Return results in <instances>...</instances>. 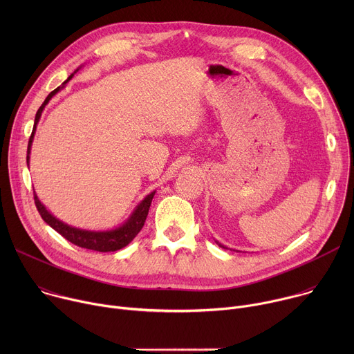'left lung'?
<instances>
[{
	"mask_svg": "<svg viewBox=\"0 0 354 354\" xmlns=\"http://www.w3.org/2000/svg\"><path fill=\"white\" fill-rule=\"evenodd\" d=\"M217 243H218V242H217ZM218 245H220V246H221V248H224V249H227V248H225V246H224V245H221V243H218Z\"/></svg>",
	"mask_w": 354,
	"mask_h": 354,
	"instance_id": "left-lung-1",
	"label": "left lung"
}]
</instances>
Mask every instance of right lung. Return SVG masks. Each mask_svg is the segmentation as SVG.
<instances>
[{"mask_svg": "<svg viewBox=\"0 0 354 354\" xmlns=\"http://www.w3.org/2000/svg\"><path fill=\"white\" fill-rule=\"evenodd\" d=\"M81 67H78L63 84L62 86L56 88L55 91L50 92L47 95V97L44 99V102L41 104V106L39 108L36 116H35V124H33V130H32V134H30V138H29V142H28V154H26V162H28V167H29V160H30V148H32V142H33V137H35V133H36V126L39 123V119L41 116V112L44 109V106L48 104V100L52 99L57 92H60L66 84L74 77V74L80 70ZM35 193V190H33ZM156 194V190L151 192L149 194H147L140 203L134 207L133 213L129 216V218L119 227L113 228V230H106V231H91V230H82V228H77V227H73V225H68L63 221H60L59 218H56L52 213H50L44 205H41V201L39 200V197L36 196L35 193V205H36V209L39 212V214L41 216L43 221L46 224H48L50 227H52L53 230H56L60 235H63L67 241H70L71 243L77 245V246H81V248H85V249H92V250H96V252H115V250H119L122 248H124L126 245H129L134 236L141 231L144 223H145V218L148 216V210H149V206H151V201H153V197Z\"/></svg>", "mask_w": 354, "mask_h": 354, "instance_id": "add662e5", "label": "right lung"}]
</instances>
